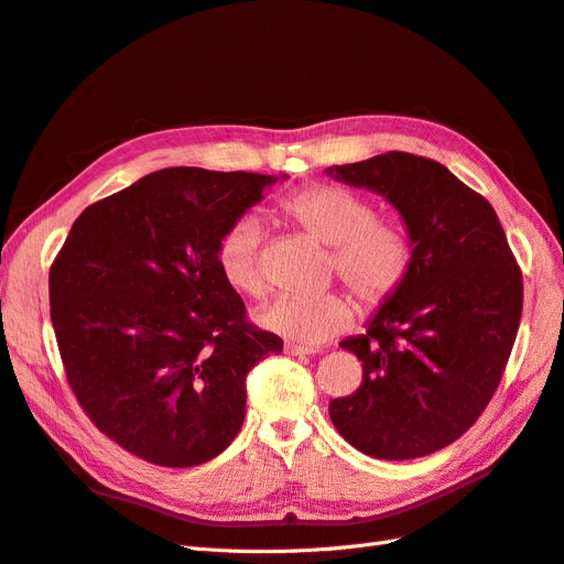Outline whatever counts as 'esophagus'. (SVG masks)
Masks as SVG:
<instances>
[{
	"label": "esophagus",
	"instance_id": "1",
	"mask_svg": "<svg viewBox=\"0 0 564 564\" xmlns=\"http://www.w3.org/2000/svg\"><path fill=\"white\" fill-rule=\"evenodd\" d=\"M284 352L286 355H313L315 350L313 348H305V346H299V344H292V340H286V344H284Z\"/></svg>",
	"mask_w": 564,
	"mask_h": 564
}]
</instances>
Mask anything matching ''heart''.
<instances>
[{"label": "heart", "mask_w": 564, "mask_h": 564, "mask_svg": "<svg viewBox=\"0 0 564 564\" xmlns=\"http://www.w3.org/2000/svg\"><path fill=\"white\" fill-rule=\"evenodd\" d=\"M284 224L329 247V272L344 282L362 308L379 311L395 299L414 268V242L398 220L377 216L373 202L346 185L315 181L284 195L278 207ZM216 268L237 294H265L261 228L245 216L216 242ZM352 305L340 294L280 296L259 315L265 329L299 346H317L344 332Z\"/></svg>", "instance_id": "heart-1"}]
</instances>
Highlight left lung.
Segmentation results:
<instances>
[{"label":"left lung","instance_id":"obj_1","mask_svg":"<svg viewBox=\"0 0 564 564\" xmlns=\"http://www.w3.org/2000/svg\"><path fill=\"white\" fill-rule=\"evenodd\" d=\"M329 174L386 195L414 242L402 292L367 334L340 340L362 362V386L329 402L332 423L373 458L433 454L501 383L522 315L520 265L491 204L445 164L392 150Z\"/></svg>","mask_w":564,"mask_h":564}]
</instances>
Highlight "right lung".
<instances>
[{"instance_id":"obj_1","label":"right lung","mask_w":564,"mask_h":564,"mask_svg":"<svg viewBox=\"0 0 564 564\" xmlns=\"http://www.w3.org/2000/svg\"><path fill=\"white\" fill-rule=\"evenodd\" d=\"M275 181L162 169L84 209L51 263L67 383L100 433L150 464L191 468L224 452L242 429L249 369L282 352L214 256Z\"/></svg>"}]
</instances>
